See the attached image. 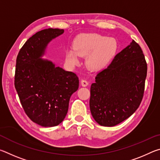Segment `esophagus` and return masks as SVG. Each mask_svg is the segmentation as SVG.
I'll return each mask as SVG.
<instances>
[{"label":"esophagus","mask_w":160,"mask_h":160,"mask_svg":"<svg viewBox=\"0 0 160 160\" xmlns=\"http://www.w3.org/2000/svg\"><path fill=\"white\" fill-rule=\"evenodd\" d=\"M88 84H89V82H88V80H81V85H82V86H83V87L88 86Z\"/></svg>","instance_id":"34e87169"}]
</instances>
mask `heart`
I'll use <instances>...</instances> for the list:
<instances>
[{
    "mask_svg": "<svg viewBox=\"0 0 160 160\" xmlns=\"http://www.w3.org/2000/svg\"><path fill=\"white\" fill-rule=\"evenodd\" d=\"M118 43L114 38H107L98 34H84L77 38L73 43V50L69 51L67 58L76 64L78 56H88L87 63L92 69H100L107 65L116 53Z\"/></svg>",
    "mask_w": 160,
    "mask_h": 160,
    "instance_id": "1",
    "label": "heart"
}]
</instances>
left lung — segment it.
I'll return each mask as SVG.
<instances>
[{
    "instance_id": "8db88e82",
    "label": "left lung",
    "mask_w": 160,
    "mask_h": 160,
    "mask_svg": "<svg viewBox=\"0 0 160 160\" xmlns=\"http://www.w3.org/2000/svg\"><path fill=\"white\" fill-rule=\"evenodd\" d=\"M147 70L141 48L132 40L92 84L90 108L97 123L114 126L137 110L144 94Z\"/></svg>"
}]
</instances>
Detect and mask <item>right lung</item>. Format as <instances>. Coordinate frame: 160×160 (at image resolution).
<instances>
[{"instance_id":"right-lung-1","label":"right lung","mask_w":160,"mask_h":160,"mask_svg":"<svg viewBox=\"0 0 160 160\" xmlns=\"http://www.w3.org/2000/svg\"><path fill=\"white\" fill-rule=\"evenodd\" d=\"M63 29H45L28 39L16 59L15 88L23 109L38 125L53 127L66 117L70 98L79 79L52 62L41 58L47 44Z\"/></svg>"}]
</instances>
